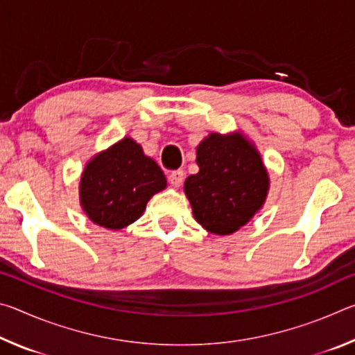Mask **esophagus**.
Instances as JSON below:
<instances>
[{
  "mask_svg": "<svg viewBox=\"0 0 355 355\" xmlns=\"http://www.w3.org/2000/svg\"><path fill=\"white\" fill-rule=\"evenodd\" d=\"M183 180H184L183 171H173V172H171L169 183L173 186V188H180V186H182V183H183Z\"/></svg>",
  "mask_w": 355,
  "mask_h": 355,
  "instance_id": "1",
  "label": "esophagus"
}]
</instances>
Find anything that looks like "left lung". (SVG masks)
<instances>
[{"label":"left lung","mask_w":355,"mask_h":355,"mask_svg":"<svg viewBox=\"0 0 355 355\" xmlns=\"http://www.w3.org/2000/svg\"><path fill=\"white\" fill-rule=\"evenodd\" d=\"M199 172L184 182L194 219L214 235H232L263 208L269 173L241 131L209 133L197 146Z\"/></svg>","instance_id":"8db88e82"}]
</instances>
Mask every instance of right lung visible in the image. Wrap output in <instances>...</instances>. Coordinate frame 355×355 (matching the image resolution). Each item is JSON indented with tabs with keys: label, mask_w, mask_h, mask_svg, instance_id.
I'll return each instance as SVG.
<instances>
[{
	"label": "right lung",
	"mask_w": 355,
	"mask_h": 355,
	"mask_svg": "<svg viewBox=\"0 0 355 355\" xmlns=\"http://www.w3.org/2000/svg\"><path fill=\"white\" fill-rule=\"evenodd\" d=\"M155 159L130 136L95 153L81 172L80 205L94 224L122 230L144 214L147 202L166 189Z\"/></svg>",
	"instance_id": "add662e5"
}]
</instances>
